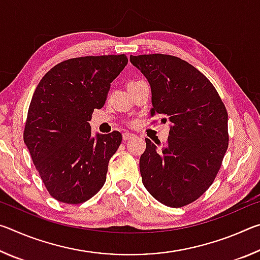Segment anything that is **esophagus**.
<instances>
[{
	"label": "esophagus",
	"mask_w": 260,
	"mask_h": 260,
	"mask_svg": "<svg viewBox=\"0 0 260 260\" xmlns=\"http://www.w3.org/2000/svg\"><path fill=\"white\" fill-rule=\"evenodd\" d=\"M135 134H133V133H129V132H125L124 134H122V139H124L125 141H127V140H131V139H133V138H135Z\"/></svg>",
	"instance_id": "esophagus-1"
}]
</instances>
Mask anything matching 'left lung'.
<instances>
[{"instance_id": "left-lung-1", "label": "left lung", "mask_w": 260, "mask_h": 260, "mask_svg": "<svg viewBox=\"0 0 260 260\" xmlns=\"http://www.w3.org/2000/svg\"><path fill=\"white\" fill-rule=\"evenodd\" d=\"M129 59L150 83L151 116L171 121L166 146L157 149L146 139L142 182L161 204L181 208L203 195L217 177L230 139L227 110L209 79L186 60L162 54Z\"/></svg>"}]
</instances>
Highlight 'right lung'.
Segmentation results:
<instances>
[{"label": "right lung", "mask_w": 260, "mask_h": 260, "mask_svg": "<svg viewBox=\"0 0 260 260\" xmlns=\"http://www.w3.org/2000/svg\"><path fill=\"white\" fill-rule=\"evenodd\" d=\"M126 55L78 57L55 65L30 101L24 142L55 200L80 204L100 191L121 134L91 136L94 109L107 101L110 83L127 65Z\"/></svg>", "instance_id": "add662e5"}]
</instances>
